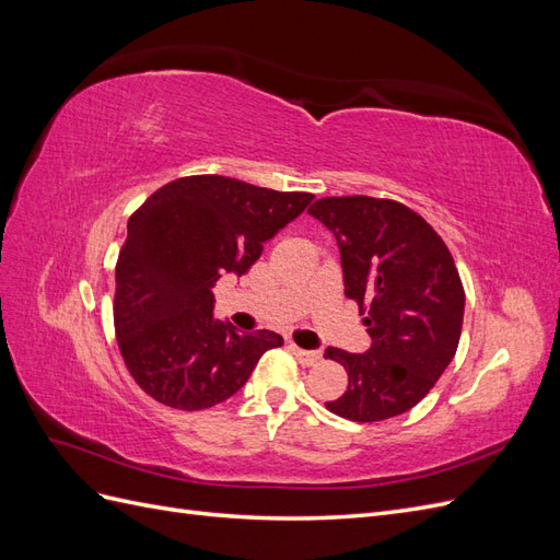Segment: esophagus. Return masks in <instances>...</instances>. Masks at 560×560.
I'll use <instances>...</instances> for the list:
<instances>
[{"mask_svg":"<svg viewBox=\"0 0 560 560\" xmlns=\"http://www.w3.org/2000/svg\"><path fill=\"white\" fill-rule=\"evenodd\" d=\"M292 348V352L296 354V360L303 364V366H313V364H317L319 360H322V354L317 352V350H303V348H299V346H290Z\"/></svg>","mask_w":560,"mask_h":560,"instance_id":"obj_1","label":"esophagus"}]
</instances>
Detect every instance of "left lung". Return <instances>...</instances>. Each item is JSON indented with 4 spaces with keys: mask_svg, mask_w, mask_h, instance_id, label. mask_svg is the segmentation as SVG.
<instances>
[{
    "mask_svg": "<svg viewBox=\"0 0 560 560\" xmlns=\"http://www.w3.org/2000/svg\"><path fill=\"white\" fill-rule=\"evenodd\" d=\"M338 243L346 296L369 327L362 354L327 348L348 371L327 409L354 422L401 416L425 397L460 343L465 290L436 231L397 200L319 198L308 210Z\"/></svg>",
    "mask_w": 560,
    "mask_h": 560,
    "instance_id": "obj_1",
    "label": "left lung"
}]
</instances>
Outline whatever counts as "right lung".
I'll return each instance as SVG.
<instances>
[{"mask_svg": "<svg viewBox=\"0 0 560 560\" xmlns=\"http://www.w3.org/2000/svg\"><path fill=\"white\" fill-rule=\"evenodd\" d=\"M313 194L273 191L219 175L182 177L128 219L116 264L114 327L124 362L149 397L182 411L233 397L276 331H238L214 317L212 287L241 278Z\"/></svg>", "mask_w": 560, "mask_h": 560, "instance_id": "1", "label": "right lung"}]
</instances>
